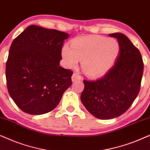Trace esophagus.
Instances as JSON below:
<instances>
[{
  "instance_id": "34e87169",
  "label": "esophagus",
  "mask_w": 150,
  "mask_h": 150,
  "mask_svg": "<svg viewBox=\"0 0 150 150\" xmlns=\"http://www.w3.org/2000/svg\"><path fill=\"white\" fill-rule=\"evenodd\" d=\"M81 76L77 74H76V73H74L72 76H71V81L72 82L79 81V80H81Z\"/></svg>"
}]
</instances>
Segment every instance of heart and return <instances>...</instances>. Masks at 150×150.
Returning <instances> with one entry per match:
<instances>
[{
  "label": "heart",
  "mask_w": 150,
  "mask_h": 150,
  "mask_svg": "<svg viewBox=\"0 0 150 150\" xmlns=\"http://www.w3.org/2000/svg\"><path fill=\"white\" fill-rule=\"evenodd\" d=\"M71 48L65 45L61 55L67 68L81 67L89 77H99L106 74L116 62L120 52L117 40L105 37L91 35L76 38L71 42Z\"/></svg>",
  "instance_id": "obj_1"
}]
</instances>
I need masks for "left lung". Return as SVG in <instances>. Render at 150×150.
Instances as JSON below:
<instances>
[{
	"mask_svg": "<svg viewBox=\"0 0 150 150\" xmlns=\"http://www.w3.org/2000/svg\"><path fill=\"white\" fill-rule=\"evenodd\" d=\"M115 38L120 52L114 66L96 81L84 80L81 100L88 111L100 120H110L124 113L136 99L141 87L143 63L139 50L121 33Z\"/></svg>",
	"mask_w": 150,
	"mask_h": 150,
	"instance_id": "obj_1",
	"label": "left lung"
}]
</instances>
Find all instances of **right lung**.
I'll return each mask as SVG.
<instances>
[{
    "mask_svg": "<svg viewBox=\"0 0 150 150\" xmlns=\"http://www.w3.org/2000/svg\"><path fill=\"white\" fill-rule=\"evenodd\" d=\"M66 33L28 26L13 41L6 63L7 89L22 111L42 115L58 105L72 71L60 66Z\"/></svg>",
    "mask_w": 150,
    "mask_h": 150,
    "instance_id": "right-lung-1",
    "label": "right lung"
}]
</instances>
